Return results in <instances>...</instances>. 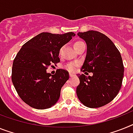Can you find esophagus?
Wrapping results in <instances>:
<instances>
[{
  "label": "esophagus",
  "instance_id": "esophagus-1",
  "mask_svg": "<svg viewBox=\"0 0 133 133\" xmlns=\"http://www.w3.org/2000/svg\"><path fill=\"white\" fill-rule=\"evenodd\" d=\"M75 75L73 74V73H69V76H70V77H72L74 76Z\"/></svg>",
  "mask_w": 133,
  "mask_h": 133
}]
</instances>
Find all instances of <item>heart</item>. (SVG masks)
Wrapping results in <instances>:
<instances>
[{
  "instance_id": "heart-1",
  "label": "heart",
  "mask_w": 133,
  "mask_h": 133,
  "mask_svg": "<svg viewBox=\"0 0 133 133\" xmlns=\"http://www.w3.org/2000/svg\"><path fill=\"white\" fill-rule=\"evenodd\" d=\"M83 43H84L81 41H76V42H75L74 44H73V47H74L75 49H76L77 47H79L80 45L83 44ZM61 50H62V49H60V51H59L60 53L61 52ZM78 65H79L78 62H70V63H69V64H67L65 66V69H66L67 71H70V72H73V71H75V68H76V66H77Z\"/></svg>"
}]
</instances>
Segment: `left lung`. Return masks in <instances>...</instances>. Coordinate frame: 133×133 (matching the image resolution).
Instances as JSON below:
<instances>
[{"mask_svg":"<svg viewBox=\"0 0 133 133\" xmlns=\"http://www.w3.org/2000/svg\"><path fill=\"white\" fill-rule=\"evenodd\" d=\"M87 45V54L81 71L92 76L77 75L79 85L76 93L82 104L98 108L118 95L124 77V64L119 50L109 38L95 30L79 32Z\"/></svg>","mask_w":133,"mask_h":133,"instance_id":"obj_1","label":"left lung"}]
</instances>
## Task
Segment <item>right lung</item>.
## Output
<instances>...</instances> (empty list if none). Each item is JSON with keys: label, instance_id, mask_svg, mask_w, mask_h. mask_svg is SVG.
Listing matches in <instances>:
<instances>
[{"label": "right lung", "instance_id": "obj_1", "mask_svg": "<svg viewBox=\"0 0 133 133\" xmlns=\"http://www.w3.org/2000/svg\"><path fill=\"white\" fill-rule=\"evenodd\" d=\"M75 34L41 32L23 45L14 58L11 79L19 96L25 103L37 109L56 103L60 90L69 79V72L58 69L54 75L46 70L60 62V48Z\"/></svg>", "mask_w": 133, "mask_h": 133}]
</instances>
